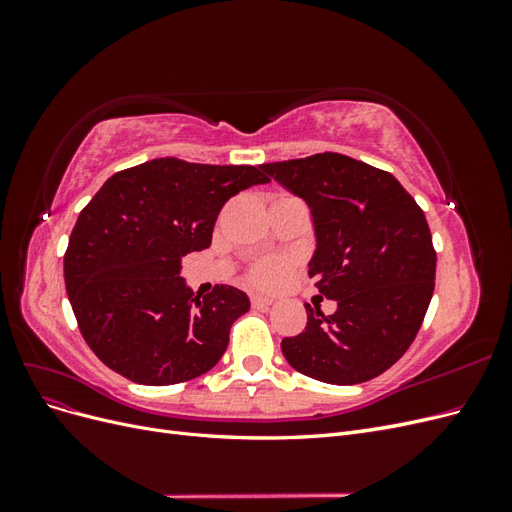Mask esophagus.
<instances>
[{"instance_id":"1","label":"esophagus","mask_w":512,"mask_h":512,"mask_svg":"<svg viewBox=\"0 0 512 512\" xmlns=\"http://www.w3.org/2000/svg\"><path fill=\"white\" fill-rule=\"evenodd\" d=\"M250 301H252V307H254V309H267V307L273 303V299L262 297V294H252Z\"/></svg>"}]
</instances>
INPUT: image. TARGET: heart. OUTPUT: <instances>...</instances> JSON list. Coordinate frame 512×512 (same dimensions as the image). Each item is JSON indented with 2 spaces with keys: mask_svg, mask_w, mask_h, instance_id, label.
<instances>
[{
  "mask_svg": "<svg viewBox=\"0 0 512 512\" xmlns=\"http://www.w3.org/2000/svg\"><path fill=\"white\" fill-rule=\"evenodd\" d=\"M290 269V262L282 256L260 258L247 271V280L258 288H275L280 284Z\"/></svg>",
  "mask_w": 512,
  "mask_h": 512,
  "instance_id": "1",
  "label": "heart"
}]
</instances>
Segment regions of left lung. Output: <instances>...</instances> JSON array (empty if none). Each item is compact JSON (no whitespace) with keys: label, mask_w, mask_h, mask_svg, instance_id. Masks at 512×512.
Here are the masks:
<instances>
[{"label":"left lung","mask_w":512,"mask_h":512,"mask_svg":"<svg viewBox=\"0 0 512 512\" xmlns=\"http://www.w3.org/2000/svg\"><path fill=\"white\" fill-rule=\"evenodd\" d=\"M312 209L316 252L307 275L335 314L305 305V331L282 339L286 361L329 384H359L414 342L436 286L423 209L391 173L342 153L260 166Z\"/></svg>","instance_id":"obj_1"}]
</instances>
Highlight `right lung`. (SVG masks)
<instances>
[{
	"label": "right lung",
	"mask_w": 512,
	"mask_h": 512,
	"mask_svg": "<svg viewBox=\"0 0 512 512\" xmlns=\"http://www.w3.org/2000/svg\"><path fill=\"white\" fill-rule=\"evenodd\" d=\"M256 166L158 158L119 170L76 220L64 280L81 335L98 359L136 384L203 376L222 359L247 294L185 286L181 258L207 250L226 200L267 183Z\"/></svg>",
	"instance_id": "obj_1"
}]
</instances>
